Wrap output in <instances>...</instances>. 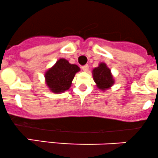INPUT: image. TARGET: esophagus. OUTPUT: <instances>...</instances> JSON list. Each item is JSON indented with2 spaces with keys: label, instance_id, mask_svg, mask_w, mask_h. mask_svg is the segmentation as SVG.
Here are the masks:
<instances>
[{
  "label": "esophagus",
  "instance_id": "1",
  "mask_svg": "<svg viewBox=\"0 0 158 158\" xmlns=\"http://www.w3.org/2000/svg\"><path fill=\"white\" fill-rule=\"evenodd\" d=\"M82 70H83L84 72H88V70H89V65H83V66L82 67Z\"/></svg>",
  "mask_w": 158,
  "mask_h": 158
}]
</instances>
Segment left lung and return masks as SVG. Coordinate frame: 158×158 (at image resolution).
Segmentation results:
<instances>
[{"mask_svg":"<svg viewBox=\"0 0 158 158\" xmlns=\"http://www.w3.org/2000/svg\"><path fill=\"white\" fill-rule=\"evenodd\" d=\"M92 74L96 86L102 91L109 89L115 83L111 70L104 62H101L99 64V66L93 69Z\"/></svg>","mask_w":158,"mask_h":158,"instance_id":"8db88e82","label":"left lung"}]
</instances>
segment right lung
<instances>
[{"instance_id": "right-lung-1", "label": "right lung", "mask_w": 158, "mask_h": 158, "mask_svg": "<svg viewBox=\"0 0 158 158\" xmlns=\"http://www.w3.org/2000/svg\"><path fill=\"white\" fill-rule=\"evenodd\" d=\"M79 71L80 68L77 65L70 64L65 59H60L45 73V83L52 93H64L71 87L75 75Z\"/></svg>"}]
</instances>
